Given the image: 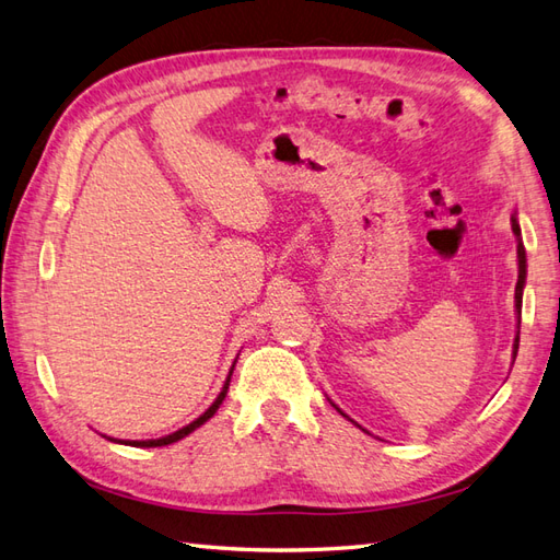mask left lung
Masks as SVG:
<instances>
[{
	"label": "left lung",
	"mask_w": 560,
	"mask_h": 560,
	"mask_svg": "<svg viewBox=\"0 0 560 560\" xmlns=\"http://www.w3.org/2000/svg\"><path fill=\"white\" fill-rule=\"evenodd\" d=\"M513 232L517 237V264H520V276H517V284H515V306H517V316H520V306H523V288H525V276H527V258H525V244L520 240V225L517 220L513 218ZM517 345H520V330H517V338H515V354H517Z\"/></svg>",
	"instance_id": "8db88e82"
}]
</instances>
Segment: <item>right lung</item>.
I'll use <instances>...</instances> for the list:
<instances>
[{"label": "right lung", "instance_id": "obj_1", "mask_svg": "<svg viewBox=\"0 0 560 560\" xmlns=\"http://www.w3.org/2000/svg\"><path fill=\"white\" fill-rule=\"evenodd\" d=\"M234 369V366H232ZM230 376H232V371H230ZM230 376H228V381H225V385H222V390H220V395H218V400L210 405L206 412L198 417L196 421H191L189 427H184V429H179V431H175V433H170V436H165V439H155V441H131L129 445H133V448H160V445H170V443H177L179 439H184V436H189L191 431H196L198 427L201 424H206V421L213 417L215 412H218V407L222 405V400H225V395H228V388H230Z\"/></svg>", "mask_w": 560, "mask_h": 560}]
</instances>
